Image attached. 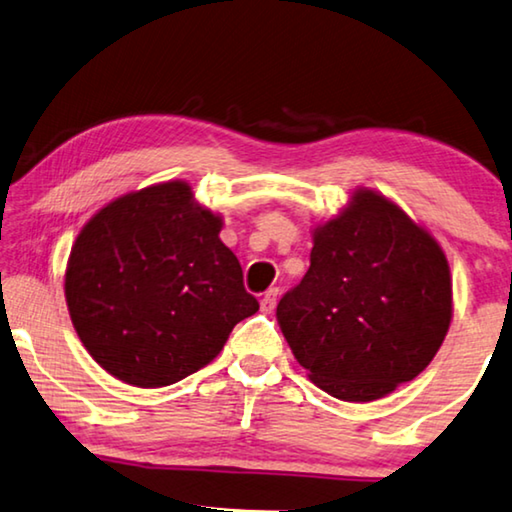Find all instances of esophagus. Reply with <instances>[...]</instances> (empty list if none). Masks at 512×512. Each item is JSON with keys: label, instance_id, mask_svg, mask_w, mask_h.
<instances>
[{"label": "esophagus", "instance_id": "obj_1", "mask_svg": "<svg viewBox=\"0 0 512 512\" xmlns=\"http://www.w3.org/2000/svg\"><path fill=\"white\" fill-rule=\"evenodd\" d=\"M277 297H279V288H270V290H265L263 293V297H261V309L267 313V311H272L274 306H277Z\"/></svg>", "mask_w": 512, "mask_h": 512}]
</instances>
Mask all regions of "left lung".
<instances>
[{"mask_svg":"<svg viewBox=\"0 0 512 512\" xmlns=\"http://www.w3.org/2000/svg\"><path fill=\"white\" fill-rule=\"evenodd\" d=\"M311 235L309 272L277 306L281 332L329 396L348 403L389 396L430 364L451 327L444 249L368 187Z\"/></svg>","mask_w":512,"mask_h":512,"instance_id":"left-lung-1","label":"left lung"}]
</instances>
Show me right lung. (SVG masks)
Wrapping results in <instances>:
<instances>
[{
  "mask_svg": "<svg viewBox=\"0 0 512 512\" xmlns=\"http://www.w3.org/2000/svg\"><path fill=\"white\" fill-rule=\"evenodd\" d=\"M222 224L190 183L169 180L109 201L82 226L66 304L84 348L116 380L169 387L208 366L258 311Z\"/></svg>",
  "mask_w": 512,
  "mask_h": 512,
  "instance_id": "1",
  "label": "right lung"
}]
</instances>
